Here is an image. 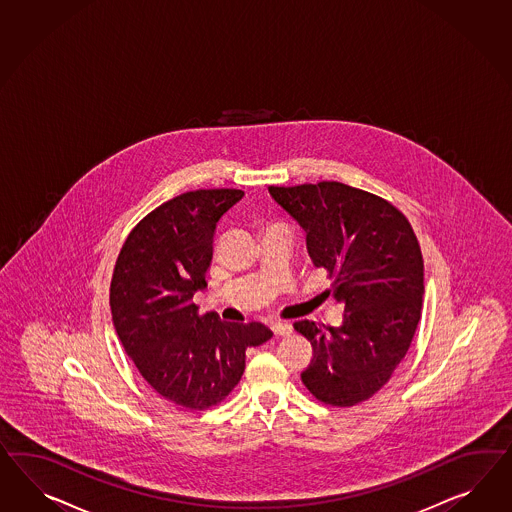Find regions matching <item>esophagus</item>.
<instances>
[{"label":"esophagus","mask_w":512,"mask_h":512,"mask_svg":"<svg viewBox=\"0 0 512 512\" xmlns=\"http://www.w3.org/2000/svg\"><path fill=\"white\" fill-rule=\"evenodd\" d=\"M271 331H273V335L275 336H290L292 335V325H288V323H273L271 325Z\"/></svg>","instance_id":"esophagus-1"}]
</instances>
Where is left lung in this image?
<instances>
[{
	"label": "left lung",
	"mask_w": 512,
	"mask_h": 512,
	"mask_svg": "<svg viewBox=\"0 0 512 512\" xmlns=\"http://www.w3.org/2000/svg\"><path fill=\"white\" fill-rule=\"evenodd\" d=\"M269 192L307 232L312 263L335 278L327 295L344 307L340 327L293 323L312 344L301 380L323 404H361L391 380L421 320L424 263L417 235L391 202L338 181Z\"/></svg>",
	"instance_id": "8db88e82"
}]
</instances>
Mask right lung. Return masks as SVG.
<instances>
[{"label": "right lung", "instance_id": "add662e5", "mask_svg": "<svg viewBox=\"0 0 512 512\" xmlns=\"http://www.w3.org/2000/svg\"><path fill=\"white\" fill-rule=\"evenodd\" d=\"M239 189L190 190L147 213L119 250L110 308L117 336L142 378L179 408L220 404L245 372V351L273 333L263 323L220 322L192 297L207 288L220 217Z\"/></svg>", "mask_w": 512, "mask_h": 512}]
</instances>
